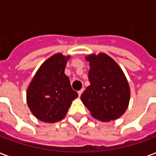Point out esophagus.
I'll list each match as a JSON object with an SVG mask.
<instances>
[{"label": "esophagus", "instance_id": "obj_1", "mask_svg": "<svg viewBox=\"0 0 156 156\" xmlns=\"http://www.w3.org/2000/svg\"><path fill=\"white\" fill-rule=\"evenodd\" d=\"M83 89H81V90H79V91L78 92V95H79V96H81L82 93H83Z\"/></svg>", "mask_w": 156, "mask_h": 156}]
</instances>
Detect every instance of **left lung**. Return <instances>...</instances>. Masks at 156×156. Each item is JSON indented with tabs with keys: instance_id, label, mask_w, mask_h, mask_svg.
Instances as JSON below:
<instances>
[{
	"instance_id": "1",
	"label": "left lung",
	"mask_w": 156,
	"mask_h": 156,
	"mask_svg": "<svg viewBox=\"0 0 156 156\" xmlns=\"http://www.w3.org/2000/svg\"><path fill=\"white\" fill-rule=\"evenodd\" d=\"M88 80L90 85L81 100L91 115L103 122L115 120L127 109L130 90L125 75L115 61L105 53L91 54Z\"/></svg>"
}]
</instances>
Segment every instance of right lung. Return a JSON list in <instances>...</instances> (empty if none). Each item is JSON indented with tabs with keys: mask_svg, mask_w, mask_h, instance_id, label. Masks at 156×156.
Instances as JSON below:
<instances>
[{
	"mask_svg": "<svg viewBox=\"0 0 156 156\" xmlns=\"http://www.w3.org/2000/svg\"><path fill=\"white\" fill-rule=\"evenodd\" d=\"M69 58L61 53L51 56L41 65L28 86L27 105L42 122L55 123L62 119L72 101L78 97L64 73Z\"/></svg>",
	"mask_w": 156,
	"mask_h": 156,
	"instance_id": "add662e5",
	"label": "right lung"
}]
</instances>
